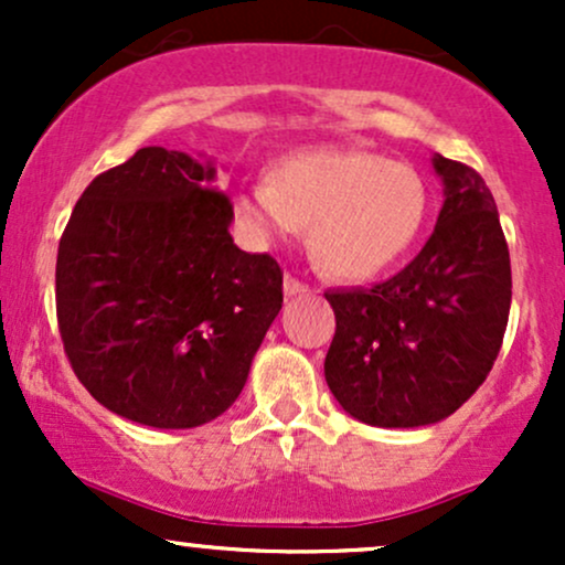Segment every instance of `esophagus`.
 <instances>
[{"label":"esophagus","mask_w":565,"mask_h":565,"mask_svg":"<svg viewBox=\"0 0 565 565\" xmlns=\"http://www.w3.org/2000/svg\"><path fill=\"white\" fill-rule=\"evenodd\" d=\"M284 291H287L289 297H295V295H305V291H310V287L305 281H300L297 276L287 274V276H284Z\"/></svg>","instance_id":"1"}]
</instances>
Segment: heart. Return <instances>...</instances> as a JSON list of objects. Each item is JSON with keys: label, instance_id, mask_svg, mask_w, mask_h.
<instances>
[{"label": "heart", "instance_id": "heart-1", "mask_svg": "<svg viewBox=\"0 0 565 565\" xmlns=\"http://www.w3.org/2000/svg\"><path fill=\"white\" fill-rule=\"evenodd\" d=\"M233 210L257 242L308 225L313 260L337 278L364 281L401 260L419 236L427 191L404 161L316 148L276 161L265 185L238 193Z\"/></svg>", "mask_w": 565, "mask_h": 565}]
</instances>
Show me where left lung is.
Here are the masks:
<instances>
[{
    "label": "left lung",
    "mask_w": 565,
    "mask_h": 565,
    "mask_svg": "<svg viewBox=\"0 0 565 565\" xmlns=\"http://www.w3.org/2000/svg\"><path fill=\"white\" fill-rule=\"evenodd\" d=\"M444 206L419 255L372 289L323 291L334 340L323 374L348 414L374 427L440 423L494 366L508 329L510 252L489 185L444 157Z\"/></svg>",
    "instance_id": "obj_1"
}]
</instances>
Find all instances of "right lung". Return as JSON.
Returning <instances> with one entry per match:
<instances>
[{"mask_svg":"<svg viewBox=\"0 0 565 565\" xmlns=\"http://www.w3.org/2000/svg\"><path fill=\"white\" fill-rule=\"evenodd\" d=\"M215 170L151 146L84 188L61 236L55 308L89 395L132 423L220 417L284 302L270 255L233 244Z\"/></svg>","mask_w":565,"mask_h":565,"instance_id":"obj_1","label":"right lung"}]
</instances>
